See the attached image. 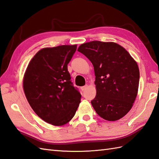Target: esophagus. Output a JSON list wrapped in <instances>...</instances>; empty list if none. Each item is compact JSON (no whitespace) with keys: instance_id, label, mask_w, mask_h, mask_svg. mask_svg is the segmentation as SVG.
Listing matches in <instances>:
<instances>
[{"instance_id":"esophagus-1","label":"esophagus","mask_w":159,"mask_h":159,"mask_svg":"<svg viewBox=\"0 0 159 159\" xmlns=\"http://www.w3.org/2000/svg\"><path fill=\"white\" fill-rule=\"evenodd\" d=\"M87 87H88V86H87V85H85V86L80 87V89H81L82 91H85V90L87 88Z\"/></svg>"}]
</instances>
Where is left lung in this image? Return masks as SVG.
<instances>
[{"mask_svg":"<svg viewBox=\"0 0 159 159\" xmlns=\"http://www.w3.org/2000/svg\"><path fill=\"white\" fill-rule=\"evenodd\" d=\"M78 51L93 64L96 96L92 100L96 112L107 121H117L129 112L138 93L139 70L124 47L115 42L92 41Z\"/></svg>","mask_w":159,"mask_h":159,"instance_id":"8db88e82","label":"left lung"}]
</instances>
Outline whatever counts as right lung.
I'll list each match as a JSON object with an SVG mask.
<instances>
[{
    "label": "right lung",
    "mask_w": 159,
    "mask_h": 159,
    "mask_svg": "<svg viewBox=\"0 0 159 159\" xmlns=\"http://www.w3.org/2000/svg\"><path fill=\"white\" fill-rule=\"evenodd\" d=\"M77 45L43 48L30 61L23 89L34 112L53 126L67 124L75 115L81 95L71 82L67 64Z\"/></svg>",
    "instance_id": "obj_1"
}]
</instances>
